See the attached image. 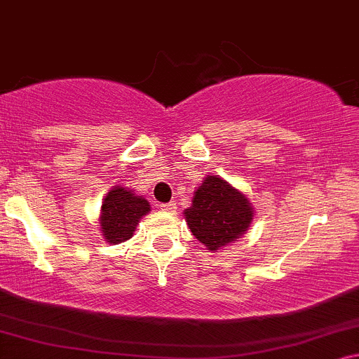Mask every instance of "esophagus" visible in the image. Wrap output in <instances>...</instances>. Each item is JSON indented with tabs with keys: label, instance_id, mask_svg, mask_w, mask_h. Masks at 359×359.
Masks as SVG:
<instances>
[{
	"label": "esophagus",
	"instance_id": "1",
	"mask_svg": "<svg viewBox=\"0 0 359 359\" xmlns=\"http://www.w3.org/2000/svg\"><path fill=\"white\" fill-rule=\"evenodd\" d=\"M175 208H177V205H175L174 201H170V203H164V205H161V210H163V211H168V213H174Z\"/></svg>",
	"mask_w": 359,
	"mask_h": 359
}]
</instances>
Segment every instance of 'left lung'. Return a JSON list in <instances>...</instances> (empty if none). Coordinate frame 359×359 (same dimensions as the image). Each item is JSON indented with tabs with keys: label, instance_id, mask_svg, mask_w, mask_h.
Wrapping results in <instances>:
<instances>
[{
	"label": "left lung",
	"instance_id": "obj_1",
	"mask_svg": "<svg viewBox=\"0 0 359 359\" xmlns=\"http://www.w3.org/2000/svg\"><path fill=\"white\" fill-rule=\"evenodd\" d=\"M184 216L195 239L206 250L218 252L245 234L254 221V206L228 180L206 175Z\"/></svg>",
	"mask_w": 359,
	"mask_h": 359
}]
</instances>
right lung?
I'll return each instance as SVG.
<instances>
[{"label": "right lung", "instance_id": "1", "mask_svg": "<svg viewBox=\"0 0 359 359\" xmlns=\"http://www.w3.org/2000/svg\"><path fill=\"white\" fill-rule=\"evenodd\" d=\"M151 211L149 201L135 190L115 185L105 195L100 206L99 228L109 244H120L131 239L140 219Z\"/></svg>", "mask_w": 359, "mask_h": 359}]
</instances>
